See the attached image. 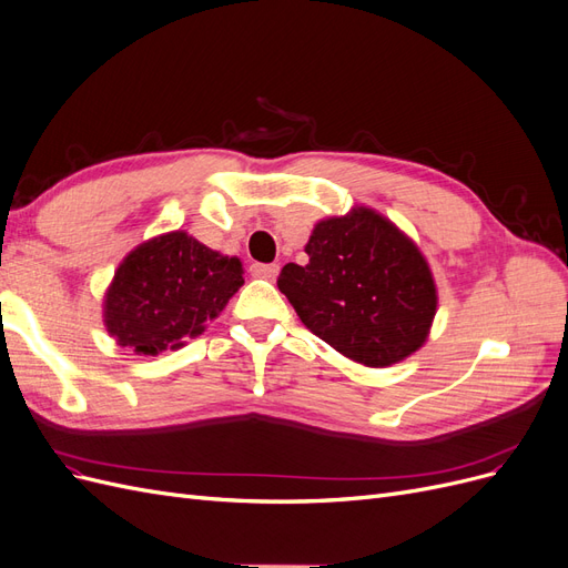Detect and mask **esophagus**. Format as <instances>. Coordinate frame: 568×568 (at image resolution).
Here are the masks:
<instances>
[{
	"label": "esophagus",
	"instance_id": "obj_1",
	"mask_svg": "<svg viewBox=\"0 0 568 568\" xmlns=\"http://www.w3.org/2000/svg\"><path fill=\"white\" fill-rule=\"evenodd\" d=\"M277 272H280V265H267V263H253L251 265V274L253 277H257V280H274L277 277Z\"/></svg>",
	"mask_w": 568,
	"mask_h": 568
}]
</instances>
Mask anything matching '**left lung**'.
I'll list each match as a JSON object with an SVG mask.
<instances>
[{"mask_svg": "<svg viewBox=\"0 0 568 568\" xmlns=\"http://www.w3.org/2000/svg\"><path fill=\"white\" fill-rule=\"evenodd\" d=\"M307 263L282 267L277 286L301 322L359 365L388 367L419 351L436 315L422 251L372 209L317 222Z\"/></svg>", "mask_w": 568, "mask_h": 568, "instance_id": "1", "label": "left lung"}]
</instances>
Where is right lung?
Wrapping results in <instances>:
<instances>
[{"label":"right lung","instance_id":"add662e5","mask_svg":"<svg viewBox=\"0 0 568 568\" xmlns=\"http://www.w3.org/2000/svg\"><path fill=\"white\" fill-rule=\"evenodd\" d=\"M239 257L186 232L149 239L125 255L104 298L109 334L140 355L184 346L215 320L244 284Z\"/></svg>","mask_w":568,"mask_h":568}]
</instances>
